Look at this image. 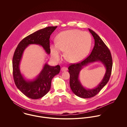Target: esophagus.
I'll list each match as a JSON object with an SVG mask.
<instances>
[{"label":"esophagus","mask_w":127,"mask_h":127,"mask_svg":"<svg viewBox=\"0 0 127 127\" xmlns=\"http://www.w3.org/2000/svg\"><path fill=\"white\" fill-rule=\"evenodd\" d=\"M67 70V68L66 67H63L61 68V71L62 72H64V71H66Z\"/></svg>","instance_id":"obj_1"}]
</instances>
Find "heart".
<instances>
[{"label": "heart", "mask_w": 127, "mask_h": 127, "mask_svg": "<svg viewBox=\"0 0 127 127\" xmlns=\"http://www.w3.org/2000/svg\"><path fill=\"white\" fill-rule=\"evenodd\" d=\"M57 43L51 45L52 56L59 59L61 50H65L66 59L72 63L78 62L89 54L92 45V37L88 32L70 30L59 33Z\"/></svg>", "instance_id": "heart-1"}]
</instances>
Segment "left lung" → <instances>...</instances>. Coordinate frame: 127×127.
Returning a JSON list of instances; mask_svg holds the SVG:
<instances>
[{
	"mask_svg": "<svg viewBox=\"0 0 127 127\" xmlns=\"http://www.w3.org/2000/svg\"><path fill=\"white\" fill-rule=\"evenodd\" d=\"M93 36L95 44L92 52L85 60L77 64H71L68 67L70 74V87L73 92L77 96L83 98H89L97 95L107 84L110 78L112 67V59L108 47L96 33L89 29ZM101 61L106 68L105 76L101 82L95 88L86 89L82 85L78 79V75L82 67L90 63Z\"/></svg>",
	"mask_w": 127,
	"mask_h": 127,
	"instance_id": "1",
	"label": "left lung"
}]
</instances>
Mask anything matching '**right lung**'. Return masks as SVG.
I'll return each mask as SVG.
<instances>
[{"label":"right lung","instance_id":"right-lung-1","mask_svg":"<svg viewBox=\"0 0 127 127\" xmlns=\"http://www.w3.org/2000/svg\"><path fill=\"white\" fill-rule=\"evenodd\" d=\"M57 26H49L39 30L24 38L16 49L13 58V75L16 86L26 96L32 99L40 98L50 90L51 81L55 75L60 72L59 65L52 66L45 64L36 79L26 81L19 70V64L24 50L29 45L38 44L42 46L46 52L50 53V35Z\"/></svg>","mask_w":127,"mask_h":127}]
</instances>
